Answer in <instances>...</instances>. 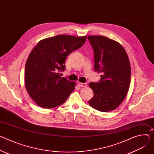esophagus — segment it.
I'll return each instance as SVG.
<instances>
[{"instance_id":"esophagus-1","label":"esophagus","mask_w":154,"mask_h":154,"mask_svg":"<svg viewBox=\"0 0 154 154\" xmlns=\"http://www.w3.org/2000/svg\"><path fill=\"white\" fill-rule=\"evenodd\" d=\"M77 84L80 87H85L87 86V84L86 83H82V82H78Z\"/></svg>"}]
</instances>
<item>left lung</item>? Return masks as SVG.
I'll return each mask as SVG.
<instances>
[{
    "label": "left lung",
    "mask_w": 154,
    "mask_h": 154,
    "mask_svg": "<svg viewBox=\"0 0 154 154\" xmlns=\"http://www.w3.org/2000/svg\"><path fill=\"white\" fill-rule=\"evenodd\" d=\"M94 53V71L102 74L97 83L90 82L94 96L91 107L101 112L117 109L125 100L131 81L128 54L117 42L102 35L88 37Z\"/></svg>",
    "instance_id": "1"
}]
</instances>
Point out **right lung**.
I'll return each mask as SVG.
<instances>
[{
    "label": "right lung",
    "mask_w": 154,
    "mask_h": 154,
    "mask_svg": "<svg viewBox=\"0 0 154 154\" xmlns=\"http://www.w3.org/2000/svg\"><path fill=\"white\" fill-rule=\"evenodd\" d=\"M86 36L58 35L40 40L26 61L24 83L31 98L40 107L50 109L63 104L76 82L61 77L65 60L85 44Z\"/></svg>",
    "instance_id": "add662e5"
}]
</instances>
